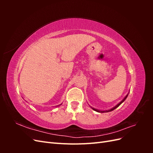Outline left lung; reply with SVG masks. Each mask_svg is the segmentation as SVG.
I'll use <instances>...</instances> for the list:
<instances>
[{
	"label": "left lung",
	"mask_w": 153,
	"mask_h": 153,
	"mask_svg": "<svg viewBox=\"0 0 153 153\" xmlns=\"http://www.w3.org/2000/svg\"><path fill=\"white\" fill-rule=\"evenodd\" d=\"M128 94L126 96H125V98L121 101V102H120L119 103H118L116 106H114V107H113L112 108H111V109H110V110H105V111H103V110H98V109H96V108H92V109H93L94 110H95V111H96V112H100V113H104V112H111V111H112V110H114V109H115V108H117V107H118V106L120 105H121L122 103H123L124 102V100H126V98H127V97H128Z\"/></svg>",
	"instance_id": "8db88e82"
}]
</instances>
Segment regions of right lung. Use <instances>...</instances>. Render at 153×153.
I'll return each instance as SVG.
<instances>
[{
  "label": "right lung",
  "mask_w": 153,
  "mask_h": 153,
  "mask_svg": "<svg viewBox=\"0 0 153 153\" xmlns=\"http://www.w3.org/2000/svg\"><path fill=\"white\" fill-rule=\"evenodd\" d=\"M59 105H57V106H59Z\"/></svg>",
  "instance_id": "add662e5"
}]
</instances>
